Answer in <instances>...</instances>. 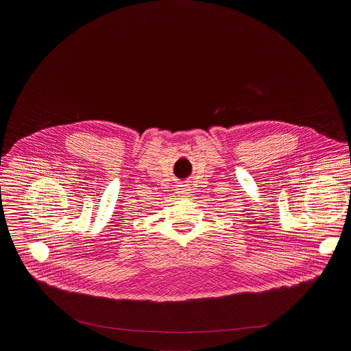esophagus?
I'll return each mask as SVG.
<instances>
[{"label": "esophagus", "mask_w": 351, "mask_h": 351, "mask_svg": "<svg viewBox=\"0 0 351 351\" xmlns=\"http://www.w3.org/2000/svg\"><path fill=\"white\" fill-rule=\"evenodd\" d=\"M175 189H176V193H178V195H184V194H187L189 193V190H190V187H189V184H176L175 186Z\"/></svg>", "instance_id": "obj_1"}]
</instances>
